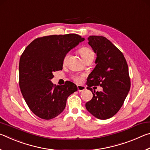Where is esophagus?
Segmentation results:
<instances>
[{"label":"esophagus","instance_id":"34e87169","mask_svg":"<svg viewBox=\"0 0 150 150\" xmlns=\"http://www.w3.org/2000/svg\"><path fill=\"white\" fill-rule=\"evenodd\" d=\"M86 89V87L83 85H77V90L79 92H82Z\"/></svg>","mask_w":150,"mask_h":150}]
</instances>
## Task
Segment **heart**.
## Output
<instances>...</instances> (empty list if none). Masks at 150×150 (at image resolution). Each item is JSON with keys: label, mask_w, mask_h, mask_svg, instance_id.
Segmentation results:
<instances>
[{"label": "heart", "mask_w": 150, "mask_h": 150, "mask_svg": "<svg viewBox=\"0 0 150 150\" xmlns=\"http://www.w3.org/2000/svg\"><path fill=\"white\" fill-rule=\"evenodd\" d=\"M79 52L81 54V56L83 58V59L85 60L88 59L89 57H95V54H94L93 51L91 49L90 47H81L79 50ZM69 57V53H67L63 57V64H65L67 63L68 58ZM73 80L76 82H81L82 81V76L80 75H75L73 76Z\"/></svg>", "instance_id": "1"}]
</instances>
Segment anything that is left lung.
<instances>
[{
	"mask_svg": "<svg viewBox=\"0 0 150 150\" xmlns=\"http://www.w3.org/2000/svg\"><path fill=\"white\" fill-rule=\"evenodd\" d=\"M89 44L96 54V66L87 78V89L93 98L85 104L95 117L106 120L115 116L122 106L130 88L128 67L124 55L110 40L101 35H90ZM100 85L103 91L93 90Z\"/></svg>",
	"mask_w": 150,
	"mask_h": 150,
	"instance_id": "8db88e82",
	"label": "left lung"
}]
</instances>
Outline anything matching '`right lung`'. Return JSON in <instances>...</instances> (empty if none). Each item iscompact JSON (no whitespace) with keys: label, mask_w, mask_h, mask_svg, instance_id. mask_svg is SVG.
<instances>
[{"label":"right lung","mask_w":150,"mask_h":150,"mask_svg":"<svg viewBox=\"0 0 150 150\" xmlns=\"http://www.w3.org/2000/svg\"><path fill=\"white\" fill-rule=\"evenodd\" d=\"M84 40L76 34L47 35L32 41L22 54L20 91L30 110L40 118L50 120L60 115L68 96L77 91L70 81L55 87L51 79L55 71L62 70L64 55Z\"/></svg>","instance_id":"add662e5"}]
</instances>
